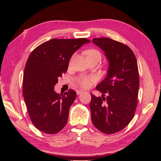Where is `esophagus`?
Masks as SVG:
<instances>
[{"label": "esophagus", "instance_id": "1", "mask_svg": "<svg viewBox=\"0 0 161 161\" xmlns=\"http://www.w3.org/2000/svg\"><path fill=\"white\" fill-rule=\"evenodd\" d=\"M82 92H83V91H82V90H77V91H76V94H77L78 95H79L82 94Z\"/></svg>", "mask_w": 161, "mask_h": 161}]
</instances>
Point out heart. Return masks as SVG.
<instances>
[{
  "label": "heart",
  "instance_id": "obj_1",
  "mask_svg": "<svg viewBox=\"0 0 161 161\" xmlns=\"http://www.w3.org/2000/svg\"><path fill=\"white\" fill-rule=\"evenodd\" d=\"M85 55H86V60L89 59V58H98L99 59L101 58V53H99V52L93 49L86 50L85 52ZM93 81H94V79H92V78L84 77V78H81L80 79H79L78 82H79V85L81 87H82V88H89Z\"/></svg>",
  "mask_w": 161,
  "mask_h": 161
}]
</instances>
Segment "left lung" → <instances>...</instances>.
<instances>
[{
  "label": "left lung",
  "instance_id": "8db88e82",
  "mask_svg": "<svg viewBox=\"0 0 161 161\" xmlns=\"http://www.w3.org/2000/svg\"><path fill=\"white\" fill-rule=\"evenodd\" d=\"M92 42L104 52L109 62L106 78L96 86L103 95L97 97L91 94L92 122L101 132L114 134L129 124L137 107V60L132 50L122 43L108 37L94 38Z\"/></svg>",
  "mask_w": 161,
  "mask_h": 161
}]
</instances>
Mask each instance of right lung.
I'll use <instances>...</instances> for the list:
<instances>
[{"label": "right lung", "mask_w": 161, "mask_h": 161, "mask_svg": "<svg viewBox=\"0 0 161 161\" xmlns=\"http://www.w3.org/2000/svg\"><path fill=\"white\" fill-rule=\"evenodd\" d=\"M89 42L86 38L52 39L30 53L24 70L23 95L31 122L39 130L54 134L66 124L76 93L72 89L56 93L54 86L66 72L73 53Z\"/></svg>", "instance_id": "right-lung-1"}]
</instances>
